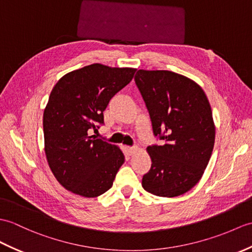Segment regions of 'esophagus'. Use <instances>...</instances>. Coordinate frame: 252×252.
<instances>
[{
  "label": "esophagus",
  "instance_id": "obj_1",
  "mask_svg": "<svg viewBox=\"0 0 252 252\" xmlns=\"http://www.w3.org/2000/svg\"><path fill=\"white\" fill-rule=\"evenodd\" d=\"M136 147H126V151H127V154L130 155V156H132V155H134L136 153Z\"/></svg>",
  "mask_w": 252,
  "mask_h": 252
}]
</instances>
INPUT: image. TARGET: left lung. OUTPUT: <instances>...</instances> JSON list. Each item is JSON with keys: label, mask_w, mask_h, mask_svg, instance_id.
<instances>
[{"label": "left lung", "mask_w": 252, "mask_h": 252, "mask_svg": "<svg viewBox=\"0 0 252 252\" xmlns=\"http://www.w3.org/2000/svg\"><path fill=\"white\" fill-rule=\"evenodd\" d=\"M134 79L155 136L163 140L147 147L151 167L143 176V188L163 197L184 194L203 176L214 149L208 98L195 81L171 71L139 69Z\"/></svg>", "instance_id": "left-lung-1"}]
</instances>
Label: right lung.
<instances>
[{"label": "right lung", "instance_id": "right-lung-1", "mask_svg": "<svg viewBox=\"0 0 252 252\" xmlns=\"http://www.w3.org/2000/svg\"><path fill=\"white\" fill-rule=\"evenodd\" d=\"M135 72L94 63L65 74L52 89L43 117L45 154L66 190L96 197L112 188L125 156L118 146L90 133L104 124L109 101Z\"/></svg>", "mask_w": 252, "mask_h": 252}]
</instances>
